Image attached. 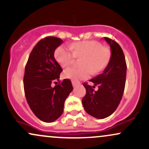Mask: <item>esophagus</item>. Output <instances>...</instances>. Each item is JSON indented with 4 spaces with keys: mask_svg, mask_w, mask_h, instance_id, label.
<instances>
[{
    "mask_svg": "<svg viewBox=\"0 0 149 149\" xmlns=\"http://www.w3.org/2000/svg\"><path fill=\"white\" fill-rule=\"evenodd\" d=\"M78 82L73 81V80L72 81V85H73V87H76V86L77 85H78Z\"/></svg>",
    "mask_w": 149,
    "mask_h": 149,
    "instance_id": "obj_1",
    "label": "esophagus"
}]
</instances>
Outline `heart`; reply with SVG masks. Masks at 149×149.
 <instances>
[{
  "instance_id": "heart-1",
  "label": "heart",
  "mask_w": 149,
  "mask_h": 149,
  "mask_svg": "<svg viewBox=\"0 0 149 149\" xmlns=\"http://www.w3.org/2000/svg\"><path fill=\"white\" fill-rule=\"evenodd\" d=\"M71 51L65 46H59L55 50V57L61 67H66L73 63L75 57L82 59L80 61L82 68L69 67L64 70L66 78L78 81L88 78L92 73L96 74L106 68L110 60V48L101 46L96 41H82L71 44Z\"/></svg>"
}]
</instances>
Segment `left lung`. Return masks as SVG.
Instances as JSON below:
<instances>
[{"label": "left lung", "instance_id": "1", "mask_svg": "<svg viewBox=\"0 0 149 149\" xmlns=\"http://www.w3.org/2000/svg\"><path fill=\"white\" fill-rule=\"evenodd\" d=\"M111 48L109 63L103 72L89 81L98 89L83 83L86 94L82 100L84 109L89 115L104 119L111 115L119 105L124 92L126 78V62L121 46L115 41L104 37Z\"/></svg>", "mask_w": 149, "mask_h": 149}]
</instances>
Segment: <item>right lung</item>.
<instances>
[{
    "label": "right lung",
    "instance_id": "1",
    "mask_svg": "<svg viewBox=\"0 0 149 149\" xmlns=\"http://www.w3.org/2000/svg\"><path fill=\"white\" fill-rule=\"evenodd\" d=\"M63 41L55 37L41 39L33 48L25 68L23 87L28 105L38 119L51 123L64 111L66 98L73 90L71 80L60 82L62 69L54 57L55 49ZM59 82L54 88L53 82Z\"/></svg>",
    "mask_w": 149,
    "mask_h": 149
}]
</instances>
